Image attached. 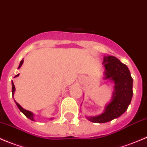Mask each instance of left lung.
Wrapping results in <instances>:
<instances>
[{
    "mask_svg": "<svg viewBox=\"0 0 147 147\" xmlns=\"http://www.w3.org/2000/svg\"><path fill=\"white\" fill-rule=\"evenodd\" d=\"M103 65L105 68L104 79L114 82V92L102 113L86 117L94 123L108 122L119 117L127 111L133 96V78L127 67L111 55L103 58Z\"/></svg>",
    "mask_w": 147,
    "mask_h": 147,
    "instance_id": "8db88e82",
    "label": "left lung"
}]
</instances>
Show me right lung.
Here are the masks:
<instances>
[{"label":"right lung","instance_id":"right-lung-1","mask_svg":"<svg viewBox=\"0 0 147 147\" xmlns=\"http://www.w3.org/2000/svg\"><path fill=\"white\" fill-rule=\"evenodd\" d=\"M22 64H23V60H22L20 61V64L19 67H18V69L20 68L21 66L22 65ZM18 76H19V74H18V75H15V76H14V78H16V77H18ZM11 84H12V95H14V92H15V86H14L13 81L11 82ZM15 103H16V105H18V108L20 109V111L22 112V113H23V114H24L25 116L27 117V118H28L29 119L32 120V121H34V114H33V113H31V112L29 111H27V110L24 109V108H22V107H21V105H19V104H18L17 102H15Z\"/></svg>","mask_w":147,"mask_h":147}]
</instances>
